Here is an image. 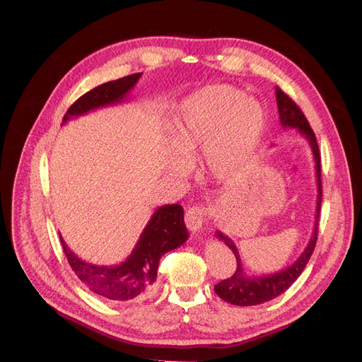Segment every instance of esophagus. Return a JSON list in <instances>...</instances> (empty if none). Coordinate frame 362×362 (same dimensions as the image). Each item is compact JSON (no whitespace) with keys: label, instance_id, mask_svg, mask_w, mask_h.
Here are the masks:
<instances>
[{"label":"esophagus","instance_id":"esophagus-1","mask_svg":"<svg viewBox=\"0 0 362 362\" xmlns=\"http://www.w3.org/2000/svg\"><path fill=\"white\" fill-rule=\"evenodd\" d=\"M206 217V208L204 205H193L185 213V225L193 233H199Z\"/></svg>","mask_w":362,"mask_h":362}]
</instances>
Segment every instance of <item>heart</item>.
Returning a JSON list of instances; mask_svg holds the SVG:
<instances>
[{"label":"heart","mask_w":362,"mask_h":362,"mask_svg":"<svg viewBox=\"0 0 362 362\" xmlns=\"http://www.w3.org/2000/svg\"><path fill=\"white\" fill-rule=\"evenodd\" d=\"M262 105L233 86H208L184 100L172 134L168 170L185 177L202 152L204 170L213 178H231L255 156L264 133Z\"/></svg>","instance_id":"b5f03b06"}]
</instances>
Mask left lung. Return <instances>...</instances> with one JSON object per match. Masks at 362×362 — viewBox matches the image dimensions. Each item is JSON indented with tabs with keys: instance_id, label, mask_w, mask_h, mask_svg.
<instances>
[{
	"instance_id": "left-lung-1",
	"label": "left lung",
	"mask_w": 362,
	"mask_h": 362,
	"mask_svg": "<svg viewBox=\"0 0 362 362\" xmlns=\"http://www.w3.org/2000/svg\"><path fill=\"white\" fill-rule=\"evenodd\" d=\"M276 104H278L279 120L282 127L298 129L299 133L308 140V144L313 149V156L315 161L317 187H319L317 189L319 190V194H317V214H315L314 231L308 246L305 247L302 255L296 259L290 267H287L286 270H281L278 273H272V275H267V276H247L243 270L242 258H240L238 250L233 240L222 233H217L218 240H222V242L234 252L235 259H237V269L228 279H223L218 284H216L214 291L218 298L223 299L225 302L238 305V306H252V305L264 303L278 298L279 294L288 290L291 284L300 276L306 262L310 261L317 243V234H319V216H320V205H322V180H320L322 169H320L319 145H317V139L313 128L310 127L308 120H306L305 115L302 113L298 104H296L287 93H284L279 87H276Z\"/></svg>"
}]
</instances>
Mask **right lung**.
<instances>
[{
    "instance_id": "1",
    "label": "right lung",
    "mask_w": 362,
    "mask_h": 362,
    "mask_svg": "<svg viewBox=\"0 0 362 362\" xmlns=\"http://www.w3.org/2000/svg\"><path fill=\"white\" fill-rule=\"evenodd\" d=\"M141 74H131L124 78L108 81L80 96L63 116V124L69 119L89 113L95 108L122 103L137 84ZM189 238L184 223V210L178 204L157 208L141 233L131 255L117 266H96L76 257L60 235L64 255L69 266L90 291L105 299L127 302L144 298L157 281L160 258L166 252L177 249Z\"/></svg>"
}]
</instances>
